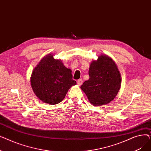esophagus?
<instances>
[{"label": "esophagus", "instance_id": "1", "mask_svg": "<svg viewBox=\"0 0 151 151\" xmlns=\"http://www.w3.org/2000/svg\"><path fill=\"white\" fill-rule=\"evenodd\" d=\"M77 84H78V86H81V84H83V80L82 79H80V80H78V81H77Z\"/></svg>", "mask_w": 151, "mask_h": 151}]
</instances>
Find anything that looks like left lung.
Listing matches in <instances>:
<instances>
[{
	"instance_id": "1",
	"label": "left lung",
	"mask_w": 151,
	"mask_h": 151,
	"mask_svg": "<svg viewBox=\"0 0 151 151\" xmlns=\"http://www.w3.org/2000/svg\"><path fill=\"white\" fill-rule=\"evenodd\" d=\"M89 80L83 83L81 89L91 104L101 106L108 104L116 97L121 86V76L111 58L101 54L93 60L89 70Z\"/></svg>"
}]
</instances>
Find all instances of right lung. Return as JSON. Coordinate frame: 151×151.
<instances>
[{
    "mask_svg": "<svg viewBox=\"0 0 151 151\" xmlns=\"http://www.w3.org/2000/svg\"><path fill=\"white\" fill-rule=\"evenodd\" d=\"M54 54L46 55L33 70L30 84L36 96L50 105L58 104L71 87L76 84L71 69L65 67Z\"/></svg>",
    "mask_w": 151,
    "mask_h": 151,
    "instance_id": "1",
    "label": "right lung"
}]
</instances>
